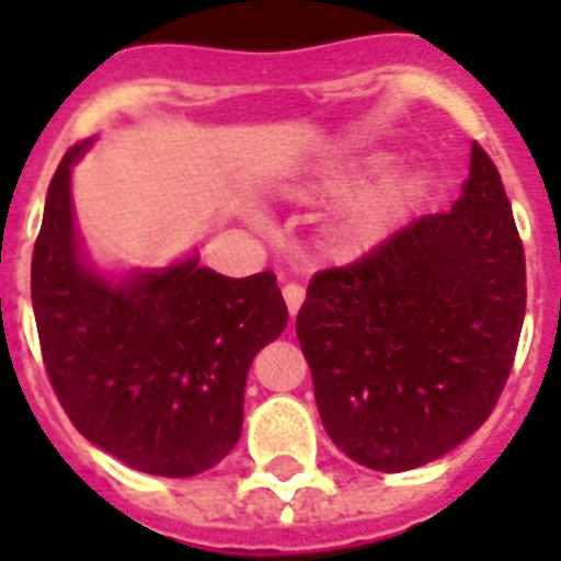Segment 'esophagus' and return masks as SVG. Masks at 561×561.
Listing matches in <instances>:
<instances>
[{
    "mask_svg": "<svg viewBox=\"0 0 561 561\" xmlns=\"http://www.w3.org/2000/svg\"><path fill=\"white\" fill-rule=\"evenodd\" d=\"M282 297H285L288 312H291V316H297V312H300V306H304V300H306V288L300 285V282H285V285H282Z\"/></svg>",
    "mask_w": 561,
    "mask_h": 561,
    "instance_id": "esophagus-1",
    "label": "esophagus"
}]
</instances>
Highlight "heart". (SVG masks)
<instances>
[{
	"label": "heart",
	"instance_id": "obj_1",
	"mask_svg": "<svg viewBox=\"0 0 561 561\" xmlns=\"http://www.w3.org/2000/svg\"><path fill=\"white\" fill-rule=\"evenodd\" d=\"M385 164L381 156L366 159L357 171H336L318 176L316 183L304 188L306 197H342L364 183L366 173L378 171ZM426 180L421 171H402L388 176L385 183L366 188L352 207L342 213L336 225V243L342 252H364L369 245L381 243L390 231H397L402 221L412 216V209L423 201Z\"/></svg>",
	"mask_w": 561,
	"mask_h": 561
}]
</instances>
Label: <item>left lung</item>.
Returning a JSON list of instances; mask_svg holds the SVG:
<instances>
[{"mask_svg":"<svg viewBox=\"0 0 561 561\" xmlns=\"http://www.w3.org/2000/svg\"><path fill=\"white\" fill-rule=\"evenodd\" d=\"M523 316L526 255L511 201L471 144L454 207L306 288L297 340L333 445L376 471L445 457L493 414Z\"/></svg>","mask_w":561,"mask_h":561,"instance_id":"1","label":"left lung"}]
</instances>
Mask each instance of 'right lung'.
<instances>
[{
  "mask_svg": "<svg viewBox=\"0 0 561 561\" xmlns=\"http://www.w3.org/2000/svg\"><path fill=\"white\" fill-rule=\"evenodd\" d=\"M87 147L59 161L32 252L44 366L92 445L147 474L192 478L237 445L249 366L288 306L270 270L228 279L188 257L114 285L87 267L71 216V164Z\"/></svg>",
  "mask_w": 561,
  "mask_h": 561,
  "instance_id": "right-lung-1",
  "label": "right lung"
}]
</instances>
